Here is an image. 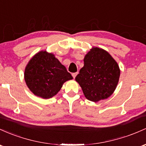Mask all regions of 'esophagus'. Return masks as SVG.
<instances>
[{"label":"esophagus","mask_w":146,"mask_h":146,"mask_svg":"<svg viewBox=\"0 0 146 146\" xmlns=\"http://www.w3.org/2000/svg\"><path fill=\"white\" fill-rule=\"evenodd\" d=\"M77 72H76V73H72V76H73V78H75V77H76V75H77Z\"/></svg>","instance_id":"obj_1"}]
</instances>
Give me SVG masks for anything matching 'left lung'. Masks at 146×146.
I'll return each instance as SVG.
<instances>
[{"instance_id": "left-lung-1", "label": "left lung", "mask_w": 146, "mask_h": 146, "mask_svg": "<svg viewBox=\"0 0 146 146\" xmlns=\"http://www.w3.org/2000/svg\"><path fill=\"white\" fill-rule=\"evenodd\" d=\"M84 66L75 80L87 99L93 102L108 99L113 94L120 76L116 60L106 50L92 47L85 56Z\"/></svg>"}]
</instances>
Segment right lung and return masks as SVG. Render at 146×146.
Segmentation results:
<instances>
[{"label": "right lung", "instance_id": "right-lung-1", "mask_svg": "<svg viewBox=\"0 0 146 146\" xmlns=\"http://www.w3.org/2000/svg\"><path fill=\"white\" fill-rule=\"evenodd\" d=\"M24 78L31 92L42 99L55 96L65 81L73 78L54 55L46 51L38 52L31 58Z\"/></svg>", "mask_w": 146, "mask_h": 146}]
</instances>
